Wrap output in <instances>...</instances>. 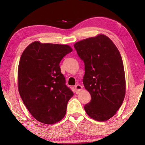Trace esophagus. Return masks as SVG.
Returning <instances> with one entry per match:
<instances>
[{"label": "esophagus", "instance_id": "34e87169", "mask_svg": "<svg viewBox=\"0 0 145 145\" xmlns=\"http://www.w3.org/2000/svg\"><path fill=\"white\" fill-rule=\"evenodd\" d=\"M82 88H83V87H82L81 85L78 84V85H75V93L76 94L79 93V92L82 90Z\"/></svg>", "mask_w": 145, "mask_h": 145}]
</instances>
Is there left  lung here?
<instances>
[{"instance_id": "8db88e82", "label": "left lung", "mask_w": 145, "mask_h": 145, "mask_svg": "<svg viewBox=\"0 0 145 145\" xmlns=\"http://www.w3.org/2000/svg\"><path fill=\"white\" fill-rule=\"evenodd\" d=\"M74 47L85 63L83 79L91 101L84 108L99 121L109 120L121 106L126 91L122 58L113 42L103 34L75 43Z\"/></svg>"}]
</instances>
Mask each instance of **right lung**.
<instances>
[{"instance_id":"add662e5","label":"right lung","mask_w":145,"mask_h":145,"mask_svg":"<svg viewBox=\"0 0 145 145\" xmlns=\"http://www.w3.org/2000/svg\"><path fill=\"white\" fill-rule=\"evenodd\" d=\"M72 52L69 45L33 42L21 55L18 88L31 115L45 124H54L66 114L73 93L65 84L60 62Z\"/></svg>"}]
</instances>
